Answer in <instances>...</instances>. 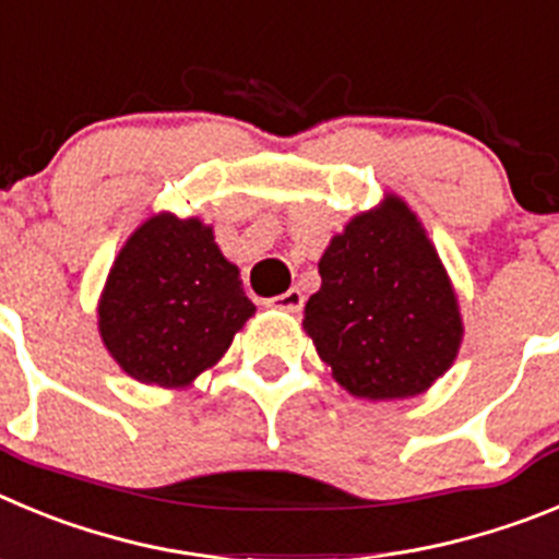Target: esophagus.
I'll return each mask as SVG.
<instances>
[{
	"instance_id": "obj_1",
	"label": "esophagus",
	"mask_w": 559,
	"mask_h": 559,
	"mask_svg": "<svg viewBox=\"0 0 559 559\" xmlns=\"http://www.w3.org/2000/svg\"><path fill=\"white\" fill-rule=\"evenodd\" d=\"M267 306H273V309H281V311H300V306H304V295H300V289H286L284 295H278V298L267 300Z\"/></svg>"
}]
</instances>
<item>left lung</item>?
<instances>
[{"label":"left lung","mask_w":559,"mask_h":559,"mask_svg":"<svg viewBox=\"0 0 559 559\" xmlns=\"http://www.w3.org/2000/svg\"><path fill=\"white\" fill-rule=\"evenodd\" d=\"M304 331L354 399L429 390L460 354L462 311L449 270L404 198L359 211L320 255Z\"/></svg>","instance_id":"8db88e82"}]
</instances>
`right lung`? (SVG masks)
Here are the masks:
<instances>
[{
  "label": "right lung",
  "instance_id": "right-lung-1",
  "mask_svg": "<svg viewBox=\"0 0 559 559\" xmlns=\"http://www.w3.org/2000/svg\"><path fill=\"white\" fill-rule=\"evenodd\" d=\"M253 314L214 228L173 211H158L128 236L97 300L110 359L130 379L164 390L192 386Z\"/></svg>",
  "mask_w": 559,
  "mask_h": 559
}]
</instances>
